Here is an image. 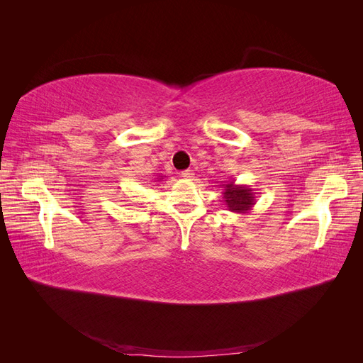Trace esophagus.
<instances>
[{"mask_svg":"<svg viewBox=\"0 0 363 363\" xmlns=\"http://www.w3.org/2000/svg\"><path fill=\"white\" fill-rule=\"evenodd\" d=\"M182 177L186 179V180H192V179H194V171H192V169L182 171Z\"/></svg>","mask_w":363,"mask_h":363,"instance_id":"1","label":"esophagus"}]
</instances>
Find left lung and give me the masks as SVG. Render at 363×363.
Here are the masks:
<instances>
[{
  "label": "left lung",
  "mask_w": 363,
  "mask_h": 363,
  "mask_svg": "<svg viewBox=\"0 0 363 363\" xmlns=\"http://www.w3.org/2000/svg\"><path fill=\"white\" fill-rule=\"evenodd\" d=\"M223 188V199L230 212L247 215L256 204V194L247 184H236L235 180L219 184Z\"/></svg>",
  "instance_id": "obj_1"
}]
</instances>
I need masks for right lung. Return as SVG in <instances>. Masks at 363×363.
I'll return each mask as SVG.
<instances>
[{"label": "right lung", "instance_id": "right-lung-1", "mask_svg": "<svg viewBox=\"0 0 363 363\" xmlns=\"http://www.w3.org/2000/svg\"><path fill=\"white\" fill-rule=\"evenodd\" d=\"M163 179H167V175H157V179H156V182H162Z\"/></svg>", "mask_w": 363, "mask_h": 363}]
</instances>
